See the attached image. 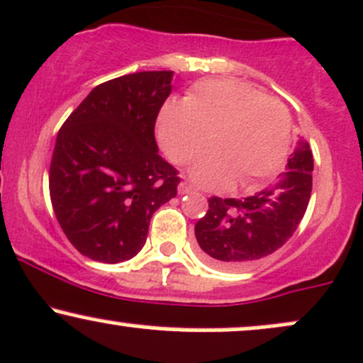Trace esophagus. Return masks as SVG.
Listing matches in <instances>:
<instances>
[{"mask_svg": "<svg viewBox=\"0 0 363 363\" xmlns=\"http://www.w3.org/2000/svg\"><path fill=\"white\" fill-rule=\"evenodd\" d=\"M194 191V186L191 184L188 181H182L181 184H179V193L181 194H186V193H193Z\"/></svg>", "mask_w": 363, "mask_h": 363, "instance_id": "1", "label": "esophagus"}]
</instances>
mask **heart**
Masks as SVG:
<instances>
[{
    "label": "heart",
    "mask_w": 363,
    "mask_h": 363,
    "mask_svg": "<svg viewBox=\"0 0 363 363\" xmlns=\"http://www.w3.org/2000/svg\"><path fill=\"white\" fill-rule=\"evenodd\" d=\"M158 139L175 163H188L212 141L213 151L194 163L193 177L208 188H225L236 179L250 188L277 172L291 141V113L236 79H206L194 84L186 101H170L158 118Z\"/></svg>",
    "instance_id": "1"
}]
</instances>
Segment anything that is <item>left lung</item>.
<instances>
[{
  "instance_id": "8db88e82",
  "label": "left lung",
  "mask_w": 363,
  "mask_h": 363,
  "mask_svg": "<svg viewBox=\"0 0 363 363\" xmlns=\"http://www.w3.org/2000/svg\"><path fill=\"white\" fill-rule=\"evenodd\" d=\"M313 157L301 141L282 174L246 198H208V210L194 225L205 262L238 270L281 248L301 222L312 194Z\"/></svg>"
}]
</instances>
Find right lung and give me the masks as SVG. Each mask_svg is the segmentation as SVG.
Returning a JSON list of instances; mask_svg holds the SVG:
<instances>
[{
	"label": "right lung",
	"mask_w": 363,
	"mask_h": 363,
	"mask_svg": "<svg viewBox=\"0 0 363 363\" xmlns=\"http://www.w3.org/2000/svg\"><path fill=\"white\" fill-rule=\"evenodd\" d=\"M172 72H136L94 87L63 122L50 165V198L77 252L130 260L153 213L172 200L179 172L158 155L155 122Z\"/></svg>",
	"instance_id": "obj_1"
}]
</instances>
